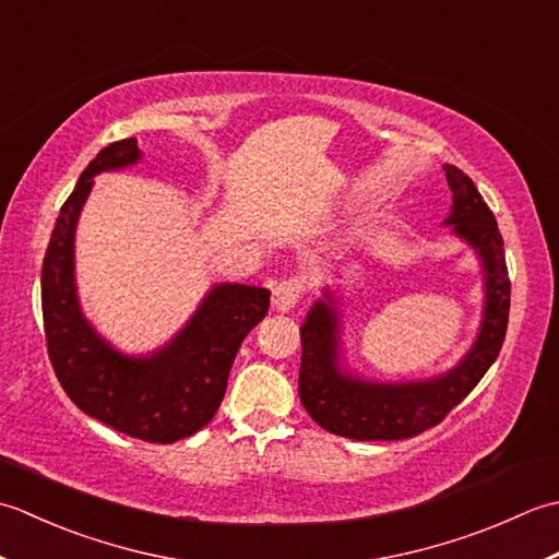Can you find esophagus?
Segmentation results:
<instances>
[{
  "instance_id": "obj_1",
  "label": "esophagus",
  "mask_w": 559,
  "mask_h": 559,
  "mask_svg": "<svg viewBox=\"0 0 559 559\" xmlns=\"http://www.w3.org/2000/svg\"><path fill=\"white\" fill-rule=\"evenodd\" d=\"M306 294V280L304 277H287L275 284L272 289V309L287 313L292 311L296 304L301 301V296Z\"/></svg>"
}]
</instances>
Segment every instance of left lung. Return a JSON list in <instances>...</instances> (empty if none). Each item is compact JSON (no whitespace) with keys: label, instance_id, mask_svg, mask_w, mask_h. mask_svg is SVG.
<instances>
[{"label":"left lung","instance_id":"1","mask_svg":"<svg viewBox=\"0 0 559 559\" xmlns=\"http://www.w3.org/2000/svg\"><path fill=\"white\" fill-rule=\"evenodd\" d=\"M453 192V210L443 224L465 238L483 258L485 316L477 343L459 367L423 383H371L337 369V313L318 301L301 328L299 397L318 425L357 441H397L437 427L480 383L502 349L509 323L511 282L504 241L492 210L473 180L455 166H443Z\"/></svg>","mask_w":559,"mask_h":559}]
</instances>
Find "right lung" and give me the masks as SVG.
Wrapping results in <instances>:
<instances>
[{"instance_id":"add662e5","label":"right lung","mask_w":559,"mask_h":559,"mask_svg":"<svg viewBox=\"0 0 559 559\" xmlns=\"http://www.w3.org/2000/svg\"><path fill=\"white\" fill-rule=\"evenodd\" d=\"M140 158L136 140L100 150L62 204L43 260L40 299L48 357L72 403L122 435L174 443L195 435L219 409L243 337L270 309V292L219 284L192 321L152 357H122L86 323L74 289V226L100 170Z\"/></svg>"}]
</instances>
